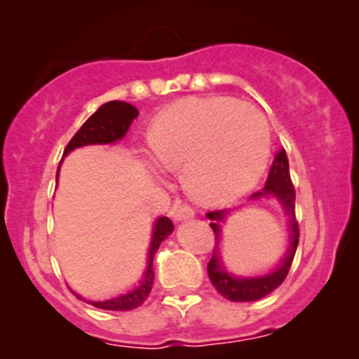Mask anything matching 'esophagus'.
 Returning a JSON list of instances; mask_svg holds the SVG:
<instances>
[{"mask_svg": "<svg viewBox=\"0 0 359 359\" xmlns=\"http://www.w3.org/2000/svg\"><path fill=\"white\" fill-rule=\"evenodd\" d=\"M170 213H172L173 219L179 220V222L180 220H187V219H193L194 217V210L191 208L189 205H175Z\"/></svg>", "mask_w": 359, "mask_h": 359, "instance_id": "34e87169", "label": "esophagus"}]
</instances>
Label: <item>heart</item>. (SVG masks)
I'll return each instance as SVG.
<instances>
[{"label":"heart","instance_id":"heart-1","mask_svg":"<svg viewBox=\"0 0 359 359\" xmlns=\"http://www.w3.org/2000/svg\"><path fill=\"white\" fill-rule=\"evenodd\" d=\"M271 147L266 116L233 97L180 102L158 118L151 149L163 168L182 172L191 196L220 203L241 196L262 175Z\"/></svg>","mask_w":359,"mask_h":359}]
</instances>
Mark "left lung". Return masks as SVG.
<instances>
[{
    "instance_id": "1",
    "label": "left lung",
    "mask_w": 359,
    "mask_h": 359,
    "mask_svg": "<svg viewBox=\"0 0 359 359\" xmlns=\"http://www.w3.org/2000/svg\"><path fill=\"white\" fill-rule=\"evenodd\" d=\"M264 198H274L283 206L285 213L288 215V222H290V240H288V248L283 260L271 273L262 274V276L241 278L227 273L219 255L220 222L226 219L227 210H215V212L206 213V217L212 220L210 227L215 233L217 241L212 259H210L208 267H206L208 269V278L213 287H215V290L222 297H226L227 300H231V302H252V300H259L262 297L269 295L274 288H278L283 283L292 267V260L295 257L297 245H299V222L295 219V189H293L290 179L288 158L285 149H280V153L274 156L266 186L259 193L252 194L250 200H264Z\"/></svg>"
}]
</instances>
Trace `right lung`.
<instances>
[{"label": "right lung", "instance_id": "right-lung-1", "mask_svg": "<svg viewBox=\"0 0 359 359\" xmlns=\"http://www.w3.org/2000/svg\"><path fill=\"white\" fill-rule=\"evenodd\" d=\"M139 116L137 107L132 104L121 102V100H111L100 106L99 109L93 112L81 128L76 132V135L69 140L67 147L64 149V156H67L71 151L78 149L83 146H93V144H112L116 140H121L123 137L128 132L130 125L133 119ZM60 168V165H59ZM59 175V173H57ZM173 231V224L168 217H159L153 227V238H151V247H149V257H147V267L142 274L139 287L133 290L123 293L119 297H112L109 300H85V302L92 304V306L99 307V309L106 311H132L135 307L142 306L144 300L149 297L151 288H153L154 281V269H153V260L156 255L159 245L166 236H170ZM78 299L83 300L81 295L74 293Z\"/></svg>", "mask_w": 359, "mask_h": 359}]
</instances>
